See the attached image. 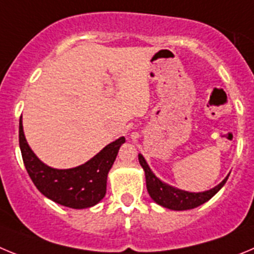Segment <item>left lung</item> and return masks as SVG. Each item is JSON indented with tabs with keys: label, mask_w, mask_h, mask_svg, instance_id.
I'll use <instances>...</instances> for the list:
<instances>
[{
	"label": "left lung",
	"mask_w": 254,
	"mask_h": 254,
	"mask_svg": "<svg viewBox=\"0 0 254 254\" xmlns=\"http://www.w3.org/2000/svg\"><path fill=\"white\" fill-rule=\"evenodd\" d=\"M138 157L139 163H140L144 172H145V182H147L148 193L153 198V201L161 205V206L171 210H177V211H180V210L195 209V207L200 206L204 202L209 201L225 185L228 177H229V176H227L218 186H215L211 190H207V191H204V192H189V191L176 189V187L162 182L152 172V170L149 168L143 155L139 154Z\"/></svg>",
	"instance_id": "left-lung-1"
}]
</instances>
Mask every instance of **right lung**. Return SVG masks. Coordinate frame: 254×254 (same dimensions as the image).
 <instances>
[{"mask_svg":"<svg viewBox=\"0 0 254 254\" xmlns=\"http://www.w3.org/2000/svg\"><path fill=\"white\" fill-rule=\"evenodd\" d=\"M19 143L25 168L31 181L44 196L63 206L86 209L99 204L106 193L107 173L113 167L125 138L107 144L100 153L69 170H57L43 163L29 147L24 135L22 120L19 125Z\"/></svg>","mask_w":254,"mask_h":254,"instance_id":"right-lung-1","label":"right lung"}]
</instances>
